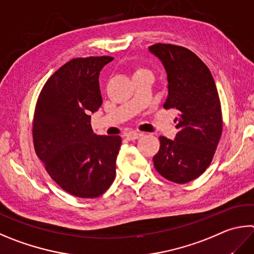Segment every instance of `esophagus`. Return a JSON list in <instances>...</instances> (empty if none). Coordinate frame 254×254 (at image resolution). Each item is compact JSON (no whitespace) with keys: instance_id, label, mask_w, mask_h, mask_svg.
Masks as SVG:
<instances>
[{"instance_id":"esophagus-1","label":"esophagus","mask_w":254,"mask_h":254,"mask_svg":"<svg viewBox=\"0 0 254 254\" xmlns=\"http://www.w3.org/2000/svg\"><path fill=\"white\" fill-rule=\"evenodd\" d=\"M141 136H143V133L141 132H130L126 135L127 141H134V140L140 139Z\"/></svg>"}]
</instances>
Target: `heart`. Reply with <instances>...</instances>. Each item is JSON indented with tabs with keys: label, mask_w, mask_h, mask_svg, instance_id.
<instances>
[{
	"label": "heart",
	"mask_w": 254,
	"mask_h": 254,
	"mask_svg": "<svg viewBox=\"0 0 254 254\" xmlns=\"http://www.w3.org/2000/svg\"><path fill=\"white\" fill-rule=\"evenodd\" d=\"M142 72H145V70H143V68H137V70L134 73V75L135 74H139V73H142Z\"/></svg>",
	"instance_id": "1"
}]
</instances>
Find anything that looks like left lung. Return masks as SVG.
Segmentation results:
<instances>
[{"label": "left lung", "mask_w": 254, "mask_h": 254, "mask_svg": "<svg viewBox=\"0 0 254 254\" xmlns=\"http://www.w3.org/2000/svg\"><path fill=\"white\" fill-rule=\"evenodd\" d=\"M149 50L168 74L163 107L179 111L175 139L160 136L154 168L169 181L184 184L199 178L213 159L223 128L219 93L210 70L192 51L163 43Z\"/></svg>", "instance_id": "1"}]
</instances>
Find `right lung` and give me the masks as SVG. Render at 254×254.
Wrapping results in <instances>:
<instances>
[{
  "instance_id": "obj_1",
  "label": "right lung",
  "mask_w": 254,
  "mask_h": 254,
  "mask_svg": "<svg viewBox=\"0 0 254 254\" xmlns=\"http://www.w3.org/2000/svg\"><path fill=\"white\" fill-rule=\"evenodd\" d=\"M112 60H71L47 81L35 105V153L55 183L77 197H98L115 179L121 137L96 135L91 127V113L102 105L100 72Z\"/></svg>"
}]
</instances>
